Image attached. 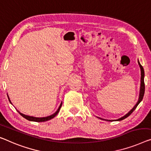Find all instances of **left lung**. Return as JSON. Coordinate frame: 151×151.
Instances as JSON below:
<instances>
[{"label":"left lung","mask_w":151,"mask_h":151,"mask_svg":"<svg viewBox=\"0 0 151 151\" xmlns=\"http://www.w3.org/2000/svg\"><path fill=\"white\" fill-rule=\"evenodd\" d=\"M138 64H139V66H140V70H141V78H140V82H141V83H140V94H139V99H138V102L136 103V104L134 106V108L133 109H132L131 111H130L129 112H128L127 114H126L125 116H122V117L121 118H120V119H116V121H121V120H123V119H125V118H127V116H129L130 114H131L132 112H134V111L135 109H136V107L138 106V105L140 104V102L142 100V99H143V97H144V94H145V81H144V78H145V71H144V68H143V67H142V65L140 64V62L138 61ZM100 119H101V118H100ZM103 120H104V119H103ZM106 121H111V120H106ZM113 121V120H112Z\"/></svg>","instance_id":"8db88e82"}]
</instances>
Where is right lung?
<instances>
[{
  "label": "right lung",
  "instance_id": "right-lung-1",
  "mask_svg": "<svg viewBox=\"0 0 151 151\" xmlns=\"http://www.w3.org/2000/svg\"><path fill=\"white\" fill-rule=\"evenodd\" d=\"M7 96H8L9 100V102H10V103L11 104V100H10V99H9V97L8 95H7ZM62 105V102H61V104H60L59 108H58V109L57 110V111H56L55 113H53V114H51V115H50V116H45V117H35V116H28V115H26V114H24L21 113V112H19L18 111H17L19 112V113L21 114V115L23 116L24 118H25L26 119H27V120L30 121H35V122H44V121H49V120H50V119H53V117H55V116L58 114V112H59L60 109H61Z\"/></svg>",
  "mask_w": 151,
  "mask_h": 151
}]
</instances>
